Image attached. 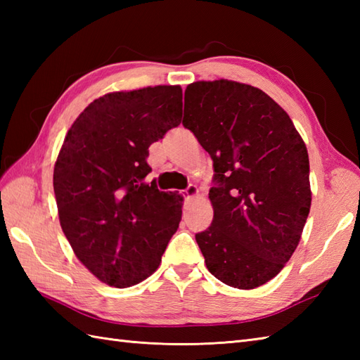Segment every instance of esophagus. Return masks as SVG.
Masks as SVG:
<instances>
[{
    "label": "esophagus",
    "instance_id": "esophagus-1",
    "mask_svg": "<svg viewBox=\"0 0 360 360\" xmlns=\"http://www.w3.org/2000/svg\"><path fill=\"white\" fill-rule=\"evenodd\" d=\"M184 195H186V198H193V196H196V195H198V187L193 186V184H190V186L184 190Z\"/></svg>",
    "mask_w": 360,
    "mask_h": 360
}]
</instances>
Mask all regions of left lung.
Returning <instances> with one entry per match:
<instances>
[{"instance_id": "left-lung-1", "label": "left lung", "mask_w": 360, "mask_h": 360, "mask_svg": "<svg viewBox=\"0 0 360 360\" xmlns=\"http://www.w3.org/2000/svg\"><path fill=\"white\" fill-rule=\"evenodd\" d=\"M186 96L182 125L215 170L209 192L215 213L196 243L218 280L258 288L294 254L309 215L307 145L262 89L231 80L195 82Z\"/></svg>"}]
</instances>
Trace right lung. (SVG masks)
I'll return each instance as SVG.
<instances>
[{"instance_id":"add662e5","label":"right lung","mask_w":360,"mask_h":360,"mask_svg":"<svg viewBox=\"0 0 360 360\" xmlns=\"http://www.w3.org/2000/svg\"><path fill=\"white\" fill-rule=\"evenodd\" d=\"M181 86L111 93L68 131L53 168L63 233L80 262L114 288L155 272L181 221V196L142 179L148 147L178 127Z\"/></svg>"}]
</instances>
